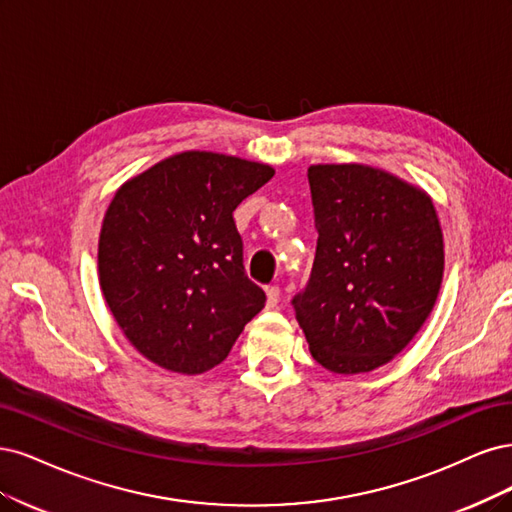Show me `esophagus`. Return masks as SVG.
<instances>
[{
  "label": "esophagus",
  "mask_w": 512,
  "mask_h": 512,
  "mask_svg": "<svg viewBox=\"0 0 512 512\" xmlns=\"http://www.w3.org/2000/svg\"><path fill=\"white\" fill-rule=\"evenodd\" d=\"M266 295H268V302H266L268 308H274V306L280 302V289H278L276 285L268 287V289H266Z\"/></svg>",
  "instance_id": "1"
}]
</instances>
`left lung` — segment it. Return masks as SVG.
Wrapping results in <instances>:
<instances>
[{
	"label": "left lung",
	"mask_w": 512,
	"mask_h": 512,
	"mask_svg": "<svg viewBox=\"0 0 512 512\" xmlns=\"http://www.w3.org/2000/svg\"><path fill=\"white\" fill-rule=\"evenodd\" d=\"M308 183L319 240L295 319L323 368L372 372L406 349L438 300V212L421 187L364 163L310 166Z\"/></svg>",
	"instance_id": "obj_1"
}]
</instances>
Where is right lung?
<instances>
[{
	"instance_id": "1",
	"label": "right lung",
	"mask_w": 512,
	"mask_h": 512,
	"mask_svg": "<svg viewBox=\"0 0 512 512\" xmlns=\"http://www.w3.org/2000/svg\"><path fill=\"white\" fill-rule=\"evenodd\" d=\"M272 176L266 163L185 151L114 193L97 244L100 287L125 338L159 368L219 366L266 304L244 272L234 210Z\"/></svg>"
}]
</instances>
